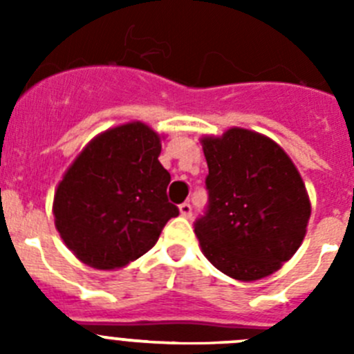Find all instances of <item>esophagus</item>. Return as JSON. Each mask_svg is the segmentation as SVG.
I'll list each match as a JSON object with an SVG mask.
<instances>
[{
	"mask_svg": "<svg viewBox=\"0 0 354 354\" xmlns=\"http://www.w3.org/2000/svg\"><path fill=\"white\" fill-rule=\"evenodd\" d=\"M179 211H180V216H184V218H192V214H193L192 205L187 204V202H184V204L179 205Z\"/></svg>",
	"mask_w": 354,
	"mask_h": 354,
	"instance_id": "34e87169",
	"label": "esophagus"
}]
</instances>
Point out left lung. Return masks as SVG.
Instances as JSON below:
<instances>
[{
	"instance_id": "8db88e82",
	"label": "left lung",
	"mask_w": 354,
	"mask_h": 354,
	"mask_svg": "<svg viewBox=\"0 0 354 354\" xmlns=\"http://www.w3.org/2000/svg\"><path fill=\"white\" fill-rule=\"evenodd\" d=\"M209 204L195 221L202 252L241 282L270 277L306 234L310 200L283 149L255 131L232 127L202 138Z\"/></svg>"
}]
</instances>
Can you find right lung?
<instances>
[{
	"mask_svg": "<svg viewBox=\"0 0 354 354\" xmlns=\"http://www.w3.org/2000/svg\"><path fill=\"white\" fill-rule=\"evenodd\" d=\"M161 138L142 122L95 136L74 159L53 202L56 230L81 262L117 270L158 243L179 216L170 204V174L159 162Z\"/></svg>",
	"mask_w": 354,
	"mask_h": 354,
	"instance_id": "obj_1",
	"label": "right lung"
}]
</instances>
